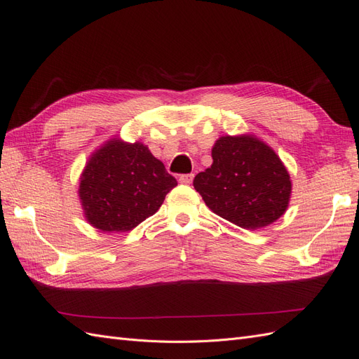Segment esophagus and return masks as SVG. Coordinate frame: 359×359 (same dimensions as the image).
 I'll return each mask as SVG.
<instances>
[{
    "label": "esophagus",
    "mask_w": 359,
    "mask_h": 359,
    "mask_svg": "<svg viewBox=\"0 0 359 359\" xmlns=\"http://www.w3.org/2000/svg\"><path fill=\"white\" fill-rule=\"evenodd\" d=\"M193 179H194V174H182L179 177V182L183 183V185H188V183L193 182Z\"/></svg>",
    "instance_id": "34e87169"
}]
</instances>
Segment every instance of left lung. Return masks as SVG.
Returning a JSON list of instances; mask_svg holds the SVG:
<instances>
[{
  "label": "left lung",
  "mask_w": 359,
  "mask_h": 359,
  "mask_svg": "<svg viewBox=\"0 0 359 359\" xmlns=\"http://www.w3.org/2000/svg\"><path fill=\"white\" fill-rule=\"evenodd\" d=\"M193 185L211 211L245 229L280 219L292 189L280 157L252 136L220 137L211 168L198 172Z\"/></svg>",
  "instance_id": "8db88e82"
}]
</instances>
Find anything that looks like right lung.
Wrapping results in <instances>:
<instances>
[{"label":"right lung","mask_w":359,"mask_h":359,"mask_svg":"<svg viewBox=\"0 0 359 359\" xmlns=\"http://www.w3.org/2000/svg\"><path fill=\"white\" fill-rule=\"evenodd\" d=\"M177 180L139 144L110 140L88 161L79 197L87 220L104 232H125L153 215Z\"/></svg>","instance_id":"add662e5"}]
</instances>
